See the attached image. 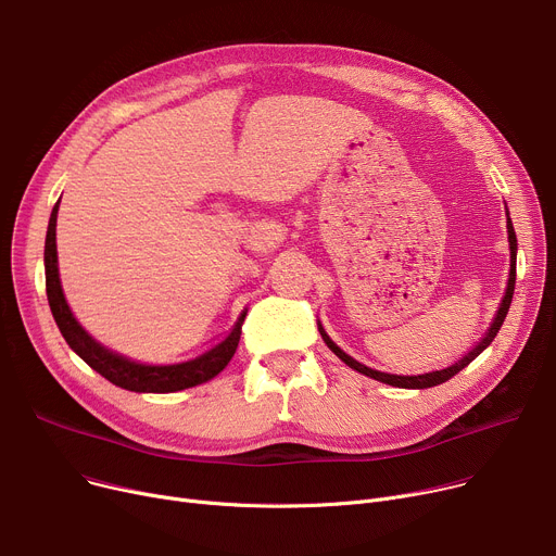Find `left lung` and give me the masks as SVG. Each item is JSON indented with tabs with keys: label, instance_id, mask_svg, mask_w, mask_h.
<instances>
[{
	"label": "left lung",
	"instance_id": "left-lung-1",
	"mask_svg": "<svg viewBox=\"0 0 556 556\" xmlns=\"http://www.w3.org/2000/svg\"><path fill=\"white\" fill-rule=\"evenodd\" d=\"M507 235H509V250H511V268H509V279H507V290H505V298H503V302H501V306H498V313H496V317H494V321H492V326H490V330L485 332V338L480 340L465 357H460L456 364H452V366H445V368H440V371H431V374H422V376H393V374H382V371H376V368H368V366H364V364H359L357 359H353L351 355H346L336 342H332L328 336H326V330L321 328V324H317L319 326V332H321V340L326 342V346L336 353L346 366H351V368H355V371H359V374H364V376H368V378H374V380H380V382H384V384H391V387H402V389H429V387H435V384H442V382H447L450 378H454L458 371H463V368L471 362V359H476L480 353H483L490 344H492V340L496 338V332L501 330V326H503V321H505V315H507V311H509V304H511V294H514V283H516V232H514V226H511V220H509V216H507Z\"/></svg>",
	"mask_w": 556,
	"mask_h": 556
}]
</instances>
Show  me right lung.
I'll return each mask as SVG.
<instances>
[{"mask_svg": "<svg viewBox=\"0 0 556 556\" xmlns=\"http://www.w3.org/2000/svg\"><path fill=\"white\" fill-rule=\"evenodd\" d=\"M58 205L55 203L49 220V232L45 243V270H47V298L51 313L55 317V324L62 332L66 344L76 351L93 371H98L102 378H106L111 384H116L127 391L136 393H169L190 389L201 382L212 380L218 376L228 362L232 359L239 338H241V324L245 319V313L237 319L232 330L224 340H218L214 346L203 351L197 357L169 362V364H152L140 362L127 355H121L102 344H98L89 332L76 321L71 308L66 306V300L62 294L60 277H58V250H55V220H58Z\"/></svg>", "mask_w": 556, "mask_h": 556, "instance_id": "1", "label": "right lung"}]
</instances>
